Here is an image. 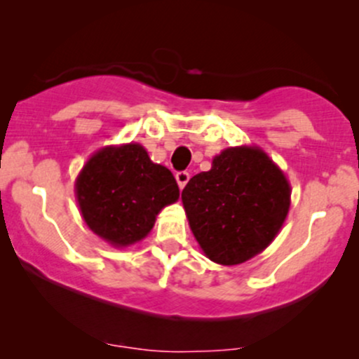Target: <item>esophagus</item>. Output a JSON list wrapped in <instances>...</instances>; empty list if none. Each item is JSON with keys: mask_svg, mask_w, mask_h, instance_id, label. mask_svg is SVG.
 <instances>
[{"mask_svg": "<svg viewBox=\"0 0 359 359\" xmlns=\"http://www.w3.org/2000/svg\"><path fill=\"white\" fill-rule=\"evenodd\" d=\"M175 179H177V184H179L180 189L185 187V184L189 182V179H191V174H189L187 170H182V172H177L175 174Z\"/></svg>", "mask_w": 359, "mask_h": 359, "instance_id": "34e87169", "label": "esophagus"}]
</instances>
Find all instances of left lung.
<instances>
[{
	"mask_svg": "<svg viewBox=\"0 0 359 359\" xmlns=\"http://www.w3.org/2000/svg\"><path fill=\"white\" fill-rule=\"evenodd\" d=\"M182 203L205 257L240 265L275 240L290 208V185L258 147L226 148L211 170L189 180Z\"/></svg>",
	"mask_w": 359,
	"mask_h": 359,
	"instance_id": "left-lung-1",
	"label": "left lung"
}]
</instances>
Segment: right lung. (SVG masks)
I'll return each mask as SVG.
<instances>
[{"label": "right lung", "mask_w": 359, "mask_h": 359, "mask_svg": "<svg viewBox=\"0 0 359 359\" xmlns=\"http://www.w3.org/2000/svg\"><path fill=\"white\" fill-rule=\"evenodd\" d=\"M179 194L172 172L151 162L138 143L101 148L76 180L86 224L116 248L143 240L156 214L174 204Z\"/></svg>", "instance_id": "right-lung-1"}]
</instances>
